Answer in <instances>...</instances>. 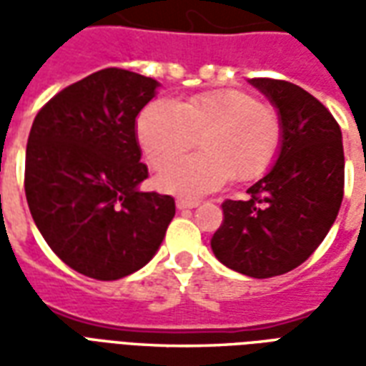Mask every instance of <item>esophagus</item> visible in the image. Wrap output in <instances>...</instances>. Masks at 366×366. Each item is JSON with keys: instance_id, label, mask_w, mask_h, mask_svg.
Here are the masks:
<instances>
[{"instance_id": "esophagus-1", "label": "esophagus", "mask_w": 366, "mask_h": 366, "mask_svg": "<svg viewBox=\"0 0 366 366\" xmlns=\"http://www.w3.org/2000/svg\"><path fill=\"white\" fill-rule=\"evenodd\" d=\"M198 206H199L198 199H186V198L176 199V207H178V209H194V207H198Z\"/></svg>"}]
</instances>
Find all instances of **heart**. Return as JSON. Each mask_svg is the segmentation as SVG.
<instances>
[{"mask_svg": "<svg viewBox=\"0 0 366 366\" xmlns=\"http://www.w3.org/2000/svg\"><path fill=\"white\" fill-rule=\"evenodd\" d=\"M200 139L204 153L172 159ZM137 139L152 168H164L157 186L198 198L235 176L241 182L264 174L282 143V123L269 105L239 90H215L182 104L154 99L137 117Z\"/></svg>", "mask_w": 366, "mask_h": 366, "instance_id": "1", "label": "heart"}]
</instances>
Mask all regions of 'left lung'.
Here are the masks:
<instances>
[{
	"instance_id": "8db88e82",
	"label": "left lung",
	"mask_w": 366,
	"mask_h": 366,
	"mask_svg": "<svg viewBox=\"0 0 366 366\" xmlns=\"http://www.w3.org/2000/svg\"><path fill=\"white\" fill-rule=\"evenodd\" d=\"M249 84L269 97L282 123L274 164L247 194L227 199L212 251L227 269L253 276L290 272L320 247L343 199V137L327 107L300 86L272 78Z\"/></svg>"
}]
</instances>
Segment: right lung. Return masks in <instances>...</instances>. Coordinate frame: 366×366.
<instances>
[{"label": "right lung", "mask_w": 366, "mask_h": 366, "mask_svg": "<svg viewBox=\"0 0 366 366\" xmlns=\"http://www.w3.org/2000/svg\"><path fill=\"white\" fill-rule=\"evenodd\" d=\"M160 84L123 68L86 76L36 113L25 157V194L44 241L70 269L117 280L159 251L174 198L141 192L137 115Z\"/></svg>", "instance_id": "right-lung-1"}]
</instances>
